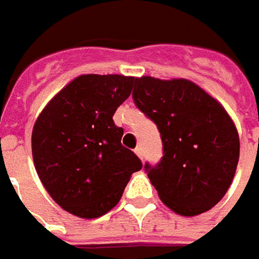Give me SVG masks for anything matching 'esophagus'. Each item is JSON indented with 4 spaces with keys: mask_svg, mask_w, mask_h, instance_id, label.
<instances>
[{
    "mask_svg": "<svg viewBox=\"0 0 259 259\" xmlns=\"http://www.w3.org/2000/svg\"><path fill=\"white\" fill-rule=\"evenodd\" d=\"M135 154H136L141 160H144V149H142V146H138V148L135 149Z\"/></svg>",
    "mask_w": 259,
    "mask_h": 259,
    "instance_id": "esophagus-1",
    "label": "esophagus"
}]
</instances>
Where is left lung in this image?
I'll return each instance as SVG.
<instances>
[{
	"mask_svg": "<svg viewBox=\"0 0 259 259\" xmlns=\"http://www.w3.org/2000/svg\"><path fill=\"white\" fill-rule=\"evenodd\" d=\"M133 101L160 130L164 155L145 170L160 199L193 217L219 204L239 162L240 142L232 117L188 79L136 77Z\"/></svg>",
	"mask_w": 259,
	"mask_h": 259,
	"instance_id": "left-lung-1",
	"label": "left lung"
}]
</instances>
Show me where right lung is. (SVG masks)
Wrapping results in <instances>:
<instances>
[{
  "label": "right lung",
  "mask_w": 259,
  "mask_h": 259,
  "mask_svg": "<svg viewBox=\"0 0 259 259\" xmlns=\"http://www.w3.org/2000/svg\"><path fill=\"white\" fill-rule=\"evenodd\" d=\"M132 76L82 74L42 110L32 130V155L44 188L67 212L98 219L113 209L142 162L121 145L113 120L129 98Z\"/></svg>",
  "instance_id": "1"
}]
</instances>
